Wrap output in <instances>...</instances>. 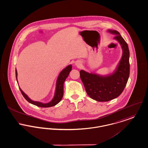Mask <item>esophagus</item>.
<instances>
[{
	"label": "esophagus",
	"instance_id": "34e87169",
	"mask_svg": "<svg viewBox=\"0 0 148 148\" xmlns=\"http://www.w3.org/2000/svg\"><path fill=\"white\" fill-rule=\"evenodd\" d=\"M75 65L78 67H80L81 65H82V62L80 61H77L75 62Z\"/></svg>",
	"mask_w": 148,
	"mask_h": 148
}]
</instances>
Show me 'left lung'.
I'll return each instance as SVG.
<instances>
[{"mask_svg":"<svg viewBox=\"0 0 148 148\" xmlns=\"http://www.w3.org/2000/svg\"><path fill=\"white\" fill-rule=\"evenodd\" d=\"M116 35L114 39L120 44L122 55L112 73L101 75L81 70L80 77L88 95L98 102H107L120 96L126 86L130 75V52L126 41L116 30H108Z\"/></svg>","mask_w":148,"mask_h":148,"instance_id":"left-lung-1","label":"left lung"}]
</instances>
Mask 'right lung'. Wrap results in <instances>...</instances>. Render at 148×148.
<instances>
[{"label": "right lung", "mask_w": 148, "mask_h": 148, "mask_svg": "<svg viewBox=\"0 0 148 148\" xmlns=\"http://www.w3.org/2000/svg\"><path fill=\"white\" fill-rule=\"evenodd\" d=\"M71 69H72V65H69L67 66L65 68H64L60 73V74L58 76V78L56 80L55 95H54L53 98H52V100L48 103H44L42 102H40L38 101H34L28 97V96L23 92V90L19 87V89H20L22 95L25 97V98L28 102H29L31 104H34L35 106H37L38 107H50L54 106L58 104L61 101V99L63 97L64 83L65 82V79L68 77L70 71L71 70ZM16 79H17L18 83L17 71L16 69Z\"/></svg>", "instance_id": "obj_1"}]
</instances>
